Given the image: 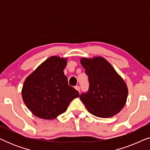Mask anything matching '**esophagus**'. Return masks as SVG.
<instances>
[{
	"label": "esophagus",
	"mask_w": 150,
	"mask_h": 150,
	"mask_svg": "<svg viewBox=\"0 0 150 150\" xmlns=\"http://www.w3.org/2000/svg\"><path fill=\"white\" fill-rule=\"evenodd\" d=\"M75 89H76L78 91L80 92V90H81V87H80L79 86H76V87H75Z\"/></svg>",
	"instance_id": "obj_1"
}]
</instances>
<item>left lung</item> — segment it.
Listing matches in <instances>:
<instances>
[{
  "label": "left lung",
  "instance_id": "left-lung-1",
  "mask_svg": "<svg viewBox=\"0 0 150 150\" xmlns=\"http://www.w3.org/2000/svg\"><path fill=\"white\" fill-rule=\"evenodd\" d=\"M89 89L80 96L89 112L102 118L118 113L126 104L128 88L112 65L102 57L83 58Z\"/></svg>",
  "mask_w": 150,
  "mask_h": 150
}]
</instances>
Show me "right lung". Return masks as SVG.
<instances>
[{
	"mask_svg": "<svg viewBox=\"0 0 150 150\" xmlns=\"http://www.w3.org/2000/svg\"><path fill=\"white\" fill-rule=\"evenodd\" d=\"M64 58L52 56L26 78L22 90V99L32 113L44 120H52L66 111L79 91L68 85L63 70Z\"/></svg>",
	"mask_w": 150,
	"mask_h": 150,
	"instance_id": "add662e5",
	"label": "right lung"
}]
</instances>
